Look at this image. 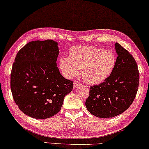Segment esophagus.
<instances>
[{
	"label": "esophagus",
	"instance_id": "esophagus-1",
	"mask_svg": "<svg viewBox=\"0 0 149 149\" xmlns=\"http://www.w3.org/2000/svg\"><path fill=\"white\" fill-rule=\"evenodd\" d=\"M81 85V83L79 81H75L74 82V84H73V87H74V88H77L78 87H79L80 85Z\"/></svg>",
	"mask_w": 149,
	"mask_h": 149
}]
</instances>
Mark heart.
<instances>
[{"label": "heart", "mask_w": 149, "mask_h": 149, "mask_svg": "<svg viewBox=\"0 0 149 149\" xmlns=\"http://www.w3.org/2000/svg\"><path fill=\"white\" fill-rule=\"evenodd\" d=\"M117 61L111 50L94 46H76L70 49L69 57H61L59 66L66 76L73 78L82 69V76L90 84L102 83L111 75Z\"/></svg>", "instance_id": "b5f03b06"}]
</instances>
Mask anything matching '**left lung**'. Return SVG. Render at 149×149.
<instances>
[{
  "mask_svg": "<svg viewBox=\"0 0 149 149\" xmlns=\"http://www.w3.org/2000/svg\"><path fill=\"white\" fill-rule=\"evenodd\" d=\"M117 61L112 73L103 83L90 88L85 106L90 113L100 118L121 114L134 100L139 83L136 61L127 49L115 43Z\"/></svg>",
  "mask_w": 149,
  "mask_h": 149,
  "instance_id": "8db88e82",
  "label": "left lung"
}]
</instances>
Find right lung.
I'll use <instances>...</instances> for the list:
<instances>
[{
    "label": "right lung",
    "instance_id": "obj_1",
    "mask_svg": "<svg viewBox=\"0 0 149 149\" xmlns=\"http://www.w3.org/2000/svg\"><path fill=\"white\" fill-rule=\"evenodd\" d=\"M57 42L52 40L28 42L17 54L10 76L15 102L26 115L45 119L61 110L73 88L57 68Z\"/></svg>",
    "mask_w": 149,
    "mask_h": 149
}]
</instances>
